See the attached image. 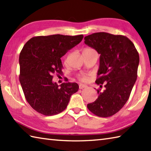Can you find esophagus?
<instances>
[{"label":"esophagus","instance_id":"obj_1","mask_svg":"<svg viewBox=\"0 0 151 151\" xmlns=\"http://www.w3.org/2000/svg\"><path fill=\"white\" fill-rule=\"evenodd\" d=\"M87 88V86H86V85H84V84H79V89H84V88Z\"/></svg>","mask_w":151,"mask_h":151}]
</instances>
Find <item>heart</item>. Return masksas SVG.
Returning a JSON list of instances; mask_svg holds the SVG:
<instances>
[{
    "mask_svg": "<svg viewBox=\"0 0 151 151\" xmlns=\"http://www.w3.org/2000/svg\"><path fill=\"white\" fill-rule=\"evenodd\" d=\"M89 49H90V48H85L84 50H89ZM78 78L80 81L82 82H87V81H88V76H86L85 75H80Z\"/></svg>",
    "mask_w": 151,
    "mask_h": 151,
    "instance_id": "b5f03b06",
    "label": "heart"
}]
</instances>
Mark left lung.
<instances>
[{"label":"left lung","mask_w":151,"mask_h":151,"mask_svg":"<svg viewBox=\"0 0 151 151\" xmlns=\"http://www.w3.org/2000/svg\"><path fill=\"white\" fill-rule=\"evenodd\" d=\"M84 40L101 54L95 83L101 88L104 86L103 91L97 89V99L87 107L97 116L110 117L129 99L137 79L138 52L132 41L123 35L97 32L86 36Z\"/></svg>","instance_id":"obj_1"}]
</instances>
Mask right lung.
Wrapping results in <instances>:
<instances>
[{
	"mask_svg": "<svg viewBox=\"0 0 151 151\" xmlns=\"http://www.w3.org/2000/svg\"><path fill=\"white\" fill-rule=\"evenodd\" d=\"M82 34H61L32 37L19 56V81L28 104L38 113L47 116L58 114L78 91L76 83L52 82L53 74H62L61 58L82 40Z\"/></svg>",
	"mask_w": 151,
	"mask_h": 151,
	"instance_id": "add662e5",
	"label": "right lung"
}]
</instances>
